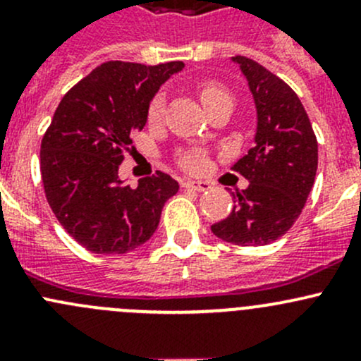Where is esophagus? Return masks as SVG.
Wrapping results in <instances>:
<instances>
[{
	"mask_svg": "<svg viewBox=\"0 0 361 361\" xmlns=\"http://www.w3.org/2000/svg\"><path fill=\"white\" fill-rule=\"evenodd\" d=\"M183 187L188 188V190L206 192L207 188H209V183H207V181H185Z\"/></svg>",
	"mask_w": 361,
	"mask_h": 361,
	"instance_id": "obj_1",
	"label": "esophagus"
}]
</instances>
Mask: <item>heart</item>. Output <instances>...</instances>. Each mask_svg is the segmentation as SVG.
Segmentation results:
<instances>
[{
  "mask_svg": "<svg viewBox=\"0 0 361 361\" xmlns=\"http://www.w3.org/2000/svg\"><path fill=\"white\" fill-rule=\"evenodd\" d=\"M199 96H201V101L206 110H211L216 104L225 103V101H231L232 103V96L224 85L216 82H202L199 85ZM164 116V99L160 96L154 97L148 106V123L155 126L162 120ZM180 166L183 167L185 171H190V173H197L201 171L204 166H206V159H204L202 154L199 152H188V154H183L180 157Z\"/></svg>",
  "mask_w": 361,
  "mask_h": 361,
  "instance_id": "b5f03b06",
  "label": "heart"
}]
</instances>
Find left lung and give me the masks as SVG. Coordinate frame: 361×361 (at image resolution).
Here are the masks:
<instances>
[{"label":"left lung","instance_id":"8db88e82","mask_svg":"<svg viewBox=\"0 0 361 361\" xmlns=\"http://www.w3.org/2000/svg\"><path fill=\"white\" fill-rule=\"evenodd\" d=\"M248 80L257 106V134L232 169L250 181L235 206L211 225L216 238L238 246H264L292 228L318 169V141L300 99L288 83L245 56L232 57Z\"/></svg>","mask_w":361,"mask_h":361}]
</instances>
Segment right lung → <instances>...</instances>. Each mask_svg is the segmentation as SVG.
Here are the masks:
<instances>
[{
  "mask_svg": "<svg viewBox=\"0 0 361 361\" xmlns=\"http://www.w3.org/2000/svg\"><path fill=\"white\" fill-rule=\"evenodd\" d=\"M181 69V61L157 66L108 61L68 90L43 134L47 201L64 231L92 253L120 255L145 245L180 188L160 171L133 188L118 169L134 148L133 133L147 123L152 97Z\"/></svg>",
  "mask_w": 361,
  "mask_h": 361,
  "instance_id": "obj_1",
  "label": "right lung"
}]
</instances>
